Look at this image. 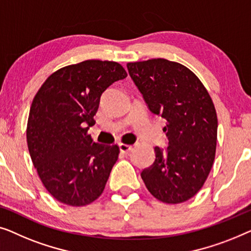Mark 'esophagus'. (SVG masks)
<instances>
[{"mask_svg":"<svg viewBox=\"0 0 251 251\" xmlns=\"http://www.w3.org/2000/svg\"><path fill=\"white\" fill-rule=\"evenodd\" d=\"M119 149L123 153H129L130 151L133 150V147L129 146V144H125V143H119Z\"/></svg>","mask_w":251,"mask_h":251,"instance_id":"esophagus-1","label":"esophagus"}]
</instances>
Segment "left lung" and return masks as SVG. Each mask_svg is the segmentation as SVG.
<instances>
[{
  "instance_id": "1",
  "label": "left lung",
  "mask_w": 251,
  "mask_h": 251,
  "mask_svg": "<svg viewBox=\"0 0 251 251\" xmlns=\"http://www.w3.org/2000/svg\"><path fill=\"white\" fill-rule=\"evenodd\" d=\"M150 111L166 119V150L141 173L147 189L166 203H181L202 188L216 153L217 115L209 93L189 68L166 59L127 63Z\"/></svg>"
}]
</instances>
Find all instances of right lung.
Segmentation results:
<instances>
[{"instance_id":"add662e5","label":"right lung","mask_w":251,"mask_h":251,"mask_svg":"<svg viewBox=\"0 0 251 251\" xmlns=\"http://www.w3.org/2000/svg\"><path fill=\"white\" fill-rule=\"evenodd\" d=\"M126 76L118 62L86 60L56 70L34 97L28 150L45 189L60 202L86 206L103 192L119 147L93 142L87 130L102 93Z\"/></svg>"}]
</instances>
